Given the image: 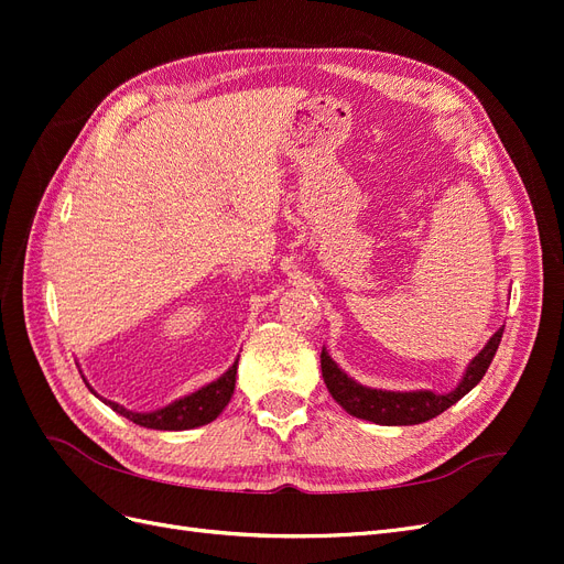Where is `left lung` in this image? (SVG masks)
I'll return each instance as SVG.
<instances>
[{
  "label": "left lung",
  "mask_w": 564,
  "mask_h": 564,
  "mask_svg": "<svg viewBox=\"0 0 564 564\" xmlns=\"http://www.w3.org/2000/svg\"><path fill=\"white\" fill-rule=\"evenodd\" d=\"M503 327L494 334L487 346L475 355V360L468 365L464 379L445 395H437L433 390H414V392H395V390H377L367 388L352 381L346 371H340L338 365L332 360L327 348H322L319 365H322V379L327 383L332 398L346 409L350 416L365 419L379 425H416L423 421H431L437 414L445 412L452 404L470 392L477 383L482 381L485 371L489 369L494 355L501 344Z\"/></svg>",
  "instance_id": "obj_1"
}]
</instances>
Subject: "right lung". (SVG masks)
<instances>
[{
    "label": "right lung",
    "instance_id": "add662e5",
    "mask_svg": "<svg viewBox=\"0 0 564 564\" xmlns=\"http://www.w3.org/2000/svg\"><path fill=\"white\" fill-rule=\"evenodd\" d=\"M235 377H237V360L220 379L195 390L193 395H185V398L172 402L169 406H162V409H158V412H148V414L129 412V409H124L122 404L104 400V398H100V400H104L108 406H112V412L127 416L135 425H143V429L187 431V429H197V425H204V423H212L220 412H224L226 404L232 398ZM89 390L94 392L91 386H89ZM94 395H96V392H94Z\"/></svg>",
    "mask_w": 564,
    "mask_h": 564
}]
</instances>
